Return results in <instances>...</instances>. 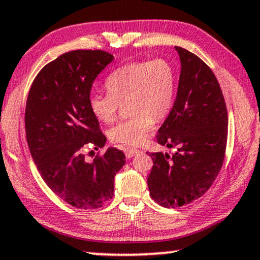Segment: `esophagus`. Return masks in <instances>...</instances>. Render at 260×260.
I'll list each match as a JSON object with an SVG mask.
<instances>
[{
  "instance_id": "esophagus-1",
  "label": "esophagus",
  "mask_w": 260,
  "mask_h": 260,
  "mask_svg": "<svg viewBox=\"0 0 260 260\" xmlns=\"http://www.w3.org/2000/svg\"><path fill=\"white\" fill-rule=\"evenodd\" d=\"M124 153H126L127 158H132V157L137 156L138 153H140V150L133 149V147H127V149L124 150Z\"/></svg>"
}]
</instances>
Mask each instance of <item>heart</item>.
<instances>
[{
	"label": "heart",
	"mask_w": 260,
	"mask_h": 260,
	"mask_svg": "<svg viewBox=\"0 0 260 260\" xmlns=\"http://www.w3.org/2000/svg\"><path fill=\"white\" fill-rule=\"evenodd\" d=\"M107 94L90 97V109L98 120L111 123L121 106L131 116L109 131L115 144L137 146L152 129L154 120L169 114L175 97V72L163 58L131 62L114 71L106 80Z\"/></svg>",
	"instance_id": "1"
}]
</instances>
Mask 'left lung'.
<instances>
[{
  "mask_svg": "<svg viewBox=\"0 0 260 260\" xmlns=\"http://www.w3.org/2000/svg\"><path fill=\"white\" fill-rule=\"evenodd\" d=\"M175 49L181 61L176 100L156 139L176 152L149 154L150 196L164 208L205 194L222 168L228 138V113L215 74L197 55Z\"/></svg>",
  "mask_w": 260,
  "mask_h": 260,
  "instance_id": "8db88e82",
  "label": "left lung"
}]
</instances>
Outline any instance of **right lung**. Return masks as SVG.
<instances>
[{"instance_id":"add662e5","label":"right lung","mask_w":260,"mask_h":260,"mask_svg":"<svg viewBox=\"0 0 260 260\" xmlns=\"http://www.w3.org/2000/svg\"><path fill=\"white\" fill-rule=\"evenodd\" d=\"M113 60L103 50L62 54L42 68L26 102V139L38 172L55 194L77 209H98L113 198L114 177L126 163L116 147L92 163L84 153L87 144L96 150L106 145L90 109V93L94 79Z\"/></svg>"}]
</instances>
